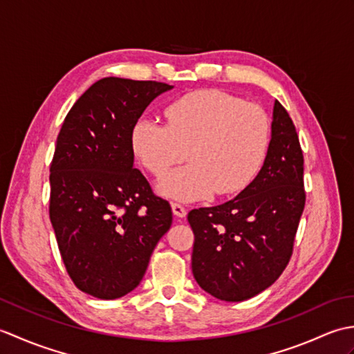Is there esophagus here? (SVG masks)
Returning <instances> with one entry per match:
<instances>
[{
	"label": "esophagus",
	"mask_w": 354,
	"mask_h": 354,
	"mask_svg": "<svg viewBox=\"0 0 354 354\" xmlns=\"http://www.w3.org/2000/svg\"><path fill=\"white\" fill-rule=\"evenodd\" d=\"M171 212L176 217H179V219H183V217L187 216L185 207L181 205V204H178V202H173V204H171Z\"/></svg>",
	"instance_id": "1"
}]
</instances>
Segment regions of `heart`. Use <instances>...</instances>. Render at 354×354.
<instances>
[{
    "label": "heart",
    "mask_w": 354,
    "mask_h": 354,
    "mask_svg": "<svg viewBox=\"0 0 354 354\" xmlns=\"http://www.w3.org/2000/svg\"><path fill=\"white\" fill-rule=\"evenodd\" d=\"M165 124L146 117L131 131L137 160L155 178H164L185 160L190 164L160 184L165 196L196 201L232 196L259 175L272 137L268 112L219 89L183 95L164 111Z\"/></svg>",
    "instance_id": "1"
}]
</instances>
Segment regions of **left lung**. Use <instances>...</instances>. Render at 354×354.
<instances>
[{
  "label": "left lung",
  "instance_id": "8db88e82",
  "mask_svg": "<svg viewBox=\"0 0 354 354\" xmlns=\"http://www.w3.org/2000/svg\"><path fill=\"white\" fill-rule=\"evenodd\" d=\"M306 205L304 156L298 133L275 102L272 138L257 178L232 201L192 209V269L222 301H243L274 284L288 266Z\"/></svg>",
  "mask_w": 354,
  "mask_h": 354
}]
</instances>
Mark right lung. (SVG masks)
Segmentation results:
<instances>
[{"mask_svg": "<svg viewBox=\"0 0 354 354\" xmlns=\"http://www.w3.org/2000/svg\"><path fill=\"white\" fill-rule=\"evenodd\" d=\"M170 88L100 79L74 103L57 135L50 221L66 272L88 295L115 299L133 290L170 230V204L133 167L131 146L133 123Z\"/></svg>", "mask_w": 354, "mask_h": 354, "instance_id": "right-lung-1", "label": "right lung"}]
</instances>
